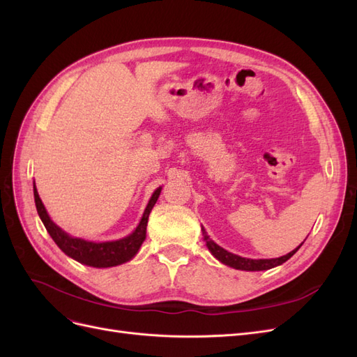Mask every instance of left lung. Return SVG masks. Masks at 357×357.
<instances>
[{
    "instance_id": "1",
    "label": "left lung",
    "mask_w": 357,
    "mask_h": 357,
    "mask_svg": "<svg viewBox=\"0 0 357 357\" xmlns=\"http://www.w3.org/2000/svg\"><path fill=\"white\" fill-rule=\"evenodd\" d=\"M201 231H202L205 243H207L208 250L211 252V255L215 259H218V261H220L222 264L228 265V266H232L235 269H243V271H265V269H271L274 266L282 265L287 261V259L294 256L299 250V247L302 245V244L298 245L295 250H291L290 253H287L282 257H275V259H247V257H241L238 255H234L228 250H225V248H222L220 245H218L210 238L204 228Z\"/></svg>"
}]
</instances>
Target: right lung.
Segmentation results:
<instances>
[{
    "label": "right lung",
    "instance_id": "right-lung-1",
    "mask_svg": "<svg viewBox=\"0 0 357 357\" xmlns=\"http://www.w3.org/2000/svg\"><path fill=\"white\" fill-rule=\"evenodd\" d=\"M160 189L162 188H158L153 192V195L150 198L143 218L139 220L135 231L122 240L107 241V243H93V241H86L82 238H74V236L63 232L59 226H56L50 220L45 205H43L38 197L36 183H34V199H36L37 213L40 215L43 225H45V228L50 234L52 240L56 243V245L63 253L83 265H89L93 268H109V266H116V265L131 261V259L137 255L138 248L142 247L143 241L146 240L149 214L152 211L153 205L156 204L160 195Z\"/></svg>",
    "mask_w": 357,
    "mask_h": 357
}]
</instances>
